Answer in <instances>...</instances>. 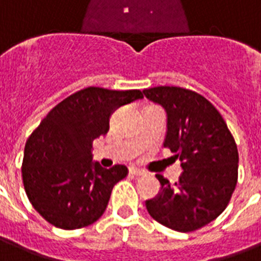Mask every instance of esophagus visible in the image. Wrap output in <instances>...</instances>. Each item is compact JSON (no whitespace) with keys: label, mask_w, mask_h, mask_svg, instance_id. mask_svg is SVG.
<instances>
[{"label":"esophagus","mask_w":261,"mask_h":261,"mask_svg":"<svg viewBox=\"0 0 261 261\" xmlns=\"http://www.w3.org/2000/svg\"><path fill=\"white\" fill-rule=\"evenodd\" d=\"M128 171H130V174L133 175H145L146 173L143 170H141V169H138V167H134L131 166L130 169H128Z\"/></svg>","instance_id":"obj_1"}]
</instances>
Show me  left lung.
<instances>
[{
  "instance_id": "left-lung-1",
  "label": "left lung",
  "mask_w": 261,
  "mask_h": 261,
  "mask_svg": "<svg viewBox=\"0 0 261 261\" xmlns=\"http://www.w3.org/2000/svg\"><path fill=\"white\" fill-rule=\"evenodd\" d=\"M167 114L164 146L184 169L175 184L156 174L161 193L146 201L152 219L177 232H193L221 215L237 184L239 151L216 107L202 95L181 87L143 90Z\"/></svg>"
}]
</instances>
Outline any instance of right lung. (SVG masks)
Here are the masks:
<instances>
[{
    "mask_svg": "<svg viewBox=\"0 0 261 261\" xmlns=\"http://www.w3.org/2000/svg\"><path fill=\"white\" fill-rule=\"evenodd\" d=\"M139 90L87 87L55 106L28 138L22 181L36 211L61 229L91 225L105 213L112 188L128 170L92 161V142L106 135L118 107L142 99Z\"/></svg>",
    "mask_w": 261,
    "mask_h": 261,
    "instance_id": "1",
    "label": "right lung"
}]
</instances>
